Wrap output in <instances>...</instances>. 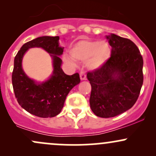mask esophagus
Returning <instances> with one entry per match:
<instances>
[{"mask_svg": "<svg viewBox=\"0 0 156 156\" xmlns=\"http://www.w3.org/2000/svg\"><path fill=\"white\" fill-rule=\"evenodd\" d=\"M80 80H82L87 79V76H86V73H85V72H84L83 70L80 71Z\"/></svg>", "mask_w": 156, "mask_h": 156, "instance_id": "esophagus-1", "label": "esophagus"}]
</instances>
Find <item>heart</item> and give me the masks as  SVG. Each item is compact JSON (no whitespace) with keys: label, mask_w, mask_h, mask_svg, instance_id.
Wrapping results in <instances>:
<instances>
[{"label":"heart","mask_w":156,"mask_h":156,"mask_svg":"<svg viewBox=\"0 0 156 156\" xmlns=\"http://www.w3.org/2000/svg\"><path fill=\"white\" fill-rule=\"evenodd\" d=\"M70 54L74 59L86 61L89 69H98L108 59L111 48L105 41L98 42L92 39L80 40L70 49ZM64 60L68 63H73V58L65 55Z\"/></svg>","instance_id":"b5f03b06"}]
</instances>
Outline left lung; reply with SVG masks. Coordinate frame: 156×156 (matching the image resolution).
<instances>
[{"instance_id":"left-lung-1","label":"left lung","mask_w":156,"mask_h":156,"mask_svg":"<svg viewBox=\"0 0 156 156\" xmlns=\"http://www.w3.org/2000/svg\"><path fill=\"white\" fill-rule=\"evenodd\" d=\"M111 57L101 67L87 73L92 86L90 108L96 116L114 117L132 108L143 84V58L129 39L111 34Z\"/></svg>"}]
</instances>
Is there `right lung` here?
Here are the masks:
<instances>
[{"instance_id":"1","label":"right lung","mask_w":156,"mask_h":156,"mask_svg":"<svg viewBox=\"0 0 156 156\" xmlns=\"http://www.w3.org/2000/svg\"><path fill=\"white\" fill-rule=\"evenodd\" d=\"M59 37L44 36L25 43L16 55L12 80L15 98L21 107L39 117H53L64 107L68 93L80 83L79 74L68 76L61 68L64 48L58 44ZM31 47H42L51 54L54 71L51 78L42 83H37L27 76L22 68V57Z\"/></svg>"}]
</instances>
